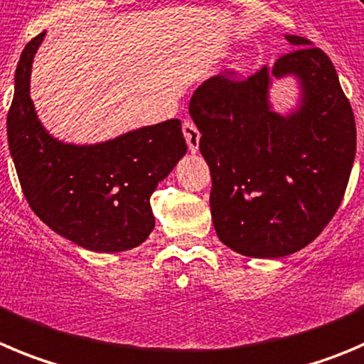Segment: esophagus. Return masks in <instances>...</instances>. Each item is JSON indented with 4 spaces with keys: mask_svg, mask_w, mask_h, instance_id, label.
Segmentation results:
<instances>
[{
    "mask_svg": "<svg viewBox=\"0 0 364 364\" xmlns=\"http://www.w3.org/2000/svg\"><path fill=\"white\" fill-rule=\"evenodd\" d=\"M183 136H185L186 145H188L190 152H196L199 149V140H201V132L196 127L192 120H183Z\"/></svg>",
    "mask_w": 364,
    "mask_h": 364,
    "instance_id": "34e87169",
    "label": "esophagus"
}]
</instances>
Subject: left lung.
Segmentation results:
<instances>
[{
	"mask_svg": "<svg viewBox=\"0 0 364 364\" xmlns=\"http://www.w3.org/2000/svg\"><path fill=\"white\" fill-rule=\"evenodd\" d=\"M293 52L246 79L237 71L196 90L190 117L212 176L217 237L255 259H278L311 244L345 196L355 156V120L327 53L285 36ZM294 74L302 104L282 117L269 109L270 77Z\"/></svg>",
	"mask_w": 364,
	"mask_h": 364,
	"instance_id": "8db88e82",
	"label": "left lung"
}]
</instances>
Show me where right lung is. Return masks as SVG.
I'll list each match as a JSON object with an SVG mask.
<instances>
[{
  "label": "right lung",
  "instance_id": "obj_1",
  "mask_svg": "<svg viewBox=\"0 0 364 364\" xmlns=\"http://www.w3.org/2000/svg\"><path fill=\"white\" fill-rule=\"evenodd\" d=\"M44 33L23 50L6 114L23 193L33 213L71 242L98 253L132 250L154 230L151 193L186 152L181 122L166 120L97 145L57 141L37 120L28 95Z\"/></svg>",
  "mask_w": 364,
  "mask_h": 364
}]
</instances>
